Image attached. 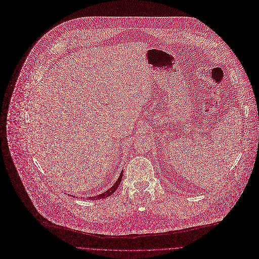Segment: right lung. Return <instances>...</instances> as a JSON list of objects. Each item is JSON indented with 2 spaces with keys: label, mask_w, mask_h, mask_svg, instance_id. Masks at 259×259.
Listing matches in <instances>:
<instances>
[{
  "label": "right lung",
  "mask_w": 259,
  "mask_h": 259,
  "mask_svg": "<svg viewBox=\"0 0 259 259\" xmlns=\"http://www.w3.org/2000/svg\"><path fill=\"white\" fill-rule=\"evenodd\" d=\"M121 179H122V171L120 172V175H119V177H118L117 181L115 182V184L112 185L109 190H107V191H105V192H103V193H101V194H99V195H97V196L89 197V199H102V198H107L108 196L111 195V194H112V193L117 189L118 185H119L120 182H121Z\"/></svg>",
  "instance_id": "add662e5"
}]
</instances>
